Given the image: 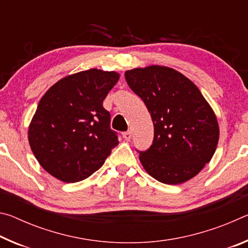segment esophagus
I'll return each instance as SVG.
<instances>
[{
	"label": "esophagus",
	"instance_id": "esophagus-1",
	"mask_svg": "<svg viewBox=\"0 0 248 248\" xmlns=\"http://www.w3.org/2000/svg\"><path fill=\"white\" fill-rule=\"evenodd\" d=\"M123 137H124V139L125 141H130V140H131V138H132V134L130 131H125V132L123 133Z\"/></svg>",
	"mask_w": 248,
	"mask_h": 248
}]
</instances>
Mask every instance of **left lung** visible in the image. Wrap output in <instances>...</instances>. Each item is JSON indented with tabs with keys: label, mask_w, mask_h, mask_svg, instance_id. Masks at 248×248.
Returning <instances> with one entry per match:
<instances>
[{
	"label": "left lung",
	"mask_w": 248,
	"mask_h": 248,
	"mask_svg": "<svg viewBox=\"0 0 248 248\" xmlns=\"http://www.w3.org/2000/svg\"><path fill=\"white\" fill-rule=\"evenodd\" d=\"M124 77L154 124L152 145L137 150L144 170L167 185L195 177L212 158L219 141L217 117L198 87L166 66L133 69Z\"/></svg>",
	"instance_id": "1"
}]
</instances>
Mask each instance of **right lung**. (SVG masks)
Masks as SVG:
<instances>
[{
	"label": "right lung",
	"instance_id": "right-lung-1",
	"mask_svg": "<svg viewBox=\"0 0 248 248\" xmlns=\"http://www.w3.org/2000/svg\"><path fill=\"white\" fill-rule=\"evenodd\" d=\"M119 74L91 69L60 79L41 97L28 129L33 155L53 177L77 183L99 170L119 143L103 107Z\"/></svg>",
	"mask_w": 248,
	"mask_h": 248
}]
</instances>
